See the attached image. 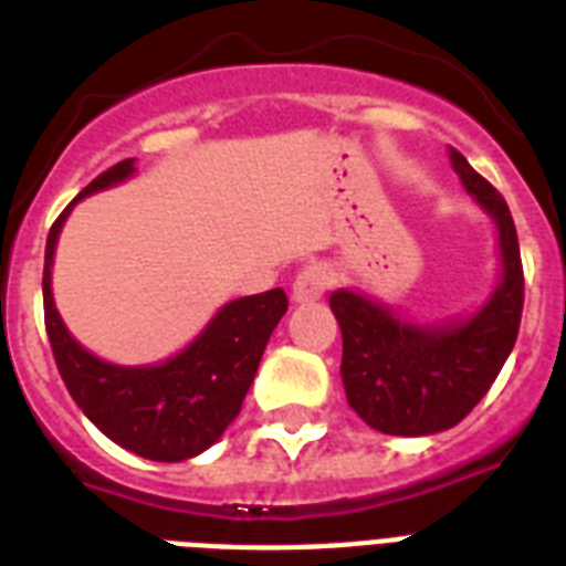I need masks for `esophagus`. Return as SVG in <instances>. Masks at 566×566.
<instances>
[{
    "label": "esophagus",
    "mask_w": 566,
    "mask_h": 566,
    "mask_svg": "<svg viewBox=\"0 0 566 566\" xmlns=\"http://www.w3.org/2000/svg\"><path fill=\"white\" fill-rule=\"evenodd\" d=\"M332 284V270L326 264H308L305 270H300V275L293 279L291 300L293 302H314L319 300L326 287Z\"/></svg>",
    "instance_id": "esophagus-1"
}]
</instances>
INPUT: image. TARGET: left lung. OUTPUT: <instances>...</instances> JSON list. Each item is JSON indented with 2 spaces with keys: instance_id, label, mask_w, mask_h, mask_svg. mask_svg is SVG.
Masks as SVG:
<instances>
[{
  "instance_id": "8db88e82",
  "label": "left lung",
  "mask_w": 566,
  "mask_h": 566,
  "mask_svg": "<svg viewBox=\"0 0 566 566\" xmlns=\"http://www.w3.org/2000/svg\"><path fill=\"white\" fill-rule=\"evenodd\" d=\"M449 161L496 229L500 282L488 300L464 317L420 323L353 287L328 296L344 335L346 402L381 434L422 438L458 426L491 390L520 332L523 264L509 205L464 155L449 149Z\"/></svg>"
}]
</instances>
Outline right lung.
<instances>
[{
    "label": "right lung",
    "mask_w": 566,
    "mask_h": 566,
    "mask_svg": "<svg viewBox=\"0 0 566 566\" xmlns=\"http://www.w3.org/2000/svg\"><path fill=\"white\" fill-rule=\"evenodd\" d=\"M137 172L135 158L114 164L66 205L46 238L43 314L57 373L84 417L149 461H188L213 447L240 413L266 340L287 311L282 287L226 302L185 349L155 364H114L84 349L55 308L52 264L66 217L84 196L117 188Z\"/></svg>",
    "instance_id": "add662e5"
}]
</instances>
